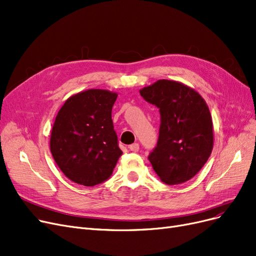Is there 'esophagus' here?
<instances>
[{
  "mask_svg": "<svg viewBox=\"0 0 256 256\" xmlns=\"http://www.w3.org/2000/svg\"><path fill=\"white\" fill-rule=\"evenodd\" d=\"M128 148L132 150V152H138V150H139V144H130V146H128Z\"/></svg>",
  "mask_w": 256,
  "mask_h": 256,
  "instance_id": "esophagus-1",
  "label": "esophagus"
}]
</instances>
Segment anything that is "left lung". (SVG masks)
<instances>
[{
	"label": "left lung",
	"instance_id": "1",
	"mask_svg": "<svg viewBox=\"0 0 256 256\" xmlns=\"http://www.w3.org/2000/svg\"><path fill=\"white\" fill-rule=\"evenodd\" d=\"M140 94L160 112L157 146L148 157L154 171L166 184L190 180L213 148V123L206 101L186 85L164 79Z\"/></svg>",
	"mask_w": 256,
	"mask_h": 256
}]
</instances>
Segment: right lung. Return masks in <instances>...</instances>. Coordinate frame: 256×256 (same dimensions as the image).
I'll use <instances>...</instances> for the list:
<instances>
[{
	"label": "right lung",
	"instance_id": "obj_1",
	"mask_svg": "<svg viewBox=\"0 0 256 256\" xmlns=\"http://www.w3.org/2000/svg\"><path fill=\"white\" fill-rule=\"evenodd\" d=\"M116 92L88 90L65 101L56 117L50 152L72 182L92 186L108 180L122 150L112 120Z\"/></svg>",
	"mask_w": 256,
	"mask_h": 256
}]
</instances>
